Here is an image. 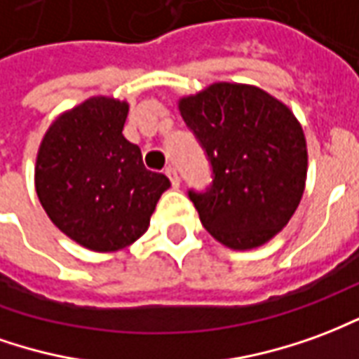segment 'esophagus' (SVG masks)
<instances>
[{"instance_id":"34e87169","label":"esophagus","mask_w":359,"mask_h":359,"mask_svg":"<svg viewBox=\"0 0 359 359\" xmlns=\"http://www.w3.org/2000/svg\"><path fill=\"white\" fill-rule=\"evenodd\" d=\"M166 175L170 177V182L174 187H180V177H177V172H175L174 166H168L166 168Z\"/></svg>"}]
</instances>
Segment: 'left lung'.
Returning a JSON list of instances; mask_svg holds the SVG:
<instances>
[{
    "mask_svg": "<svg viewBox=\"0 0 359 359\" xmlns=\"http://www.w3.org/2000/svg\"><path fill=\"white\" fill-rule=\"evenodd\" d=\"M177 110L215 174L207 193L189 191L201 224L236 251L265 245L306 189V135L294 111L259 86L224 81L182 96Z\"/></svg>",
    "mask_w": 359,
    "mask_h": 359,
    "instance_id": "1",
    "label": "left lung"
}]
</instances>
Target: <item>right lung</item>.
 Segmentation results:
<instances>
[{
	"label": "right lung",
	"instance_id": "obj_1",
	"mask_svg": "<svg viewBox=\"0 0 359 359\" xmlns=\"http://www.w3.org/2000/svg\"><path fill=\"white\" fill-rule=\"evenodd\" d=\"M127 114V100L90 96L53 119L36 152L34 187L48 218L98 253L139 240L170 187L121 133Z\"/></svg>",
	"mask_w": 359,
	"mask_h": 359
}]
</instances>
